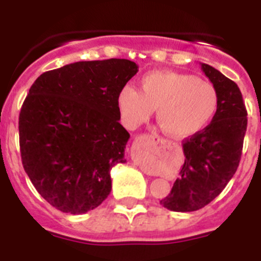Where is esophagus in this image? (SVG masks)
<instances>
[{"mask_svg": "<svg viewBox=\"0 0 261 261\" xmlns=\"http://www.w3.org/2000/svg\"><path fill=\"white\" fill-rule=\"evenodd\" d=\"M149 140H150V141H153L154 144H159V141H162V140H161L158 136H150V137H149Z\"/></svg>", "mask_w": 261, "mask_h": 261, "instance_id": "obj_1", "label": "esophagus"}]
</instances>
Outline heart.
Wrapping results in <instances>:
<instances>
[{"label": "heart", "instance_id": "b5f03b06", "mask_svg": "<svg viewBox=\"0 0 261 261\" xmlns=\"http://www.w3.org/2000/svg\"><path fill=\"white\" fill-rule=\"evenodd\" d=\"M117 110L124 125L137 128L156 108L159 128L170 137L187 138L204 130L218 108V93L206 81L171 70L151 71L132 86L120 89Z\"/></svg>", "mask_w": 261, "mask_h": 261}]
</instances>
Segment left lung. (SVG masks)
Here are the masks:
<instances>
[{"label":"left lung","instance_id":"8db88e82","mask_svg":"<svg viewBox=\"0 0 261 261\" xmlns=\"http://www.w3.org/2000/svg\"><path fill=\"white\" fill-rule=\"evenodd\" d=\"M201 69L218 93L212 123L183 141L184 165L171 192L161 200L172 212H195L213 201L234 176L247 129V111L238 85L208 64Z\"/></svg>","mask_w":261,"mask_h":261}]
</instances>
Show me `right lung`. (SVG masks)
<instances>
[{
  "label": "right lung",
  "mask_w": 261,
  "mask_h": 261,
  "mask_svg": "<svg viewBox=\"0 0 261 261\" xmlns=\"http://www.w3.org/2000/svg\"><path fill=\"white\" fill-rule=\"evenodd\" d=\"M138 71L125 59L78 61L45 71L19 114L22 165L40 196L59 211L82 214L111 192V168L125 163L129 133L116 96Z\"/></svg>",
  "instance_id": "obj_1"
}]
</instances>
